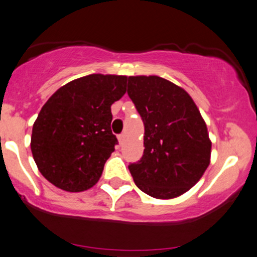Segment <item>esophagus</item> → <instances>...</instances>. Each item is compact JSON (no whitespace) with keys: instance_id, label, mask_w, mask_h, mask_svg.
Instances as JSON below:
<instances>
[{"instance_id":"34e87169","label":"esophagus","mask_w":257,"mask_h":257,"mask_svg":"<svg viewBox=\"0 0 257 257\" xmlns=\"http://www.w3.org/2000/svg\"><path fill=\"white\" fill-rule=\"evenodd\" d=\"M124 139H125V134H124V133H122V134H119V135H118V141H119V144H123V142H124Z\"/></svg>"}]
</instances>
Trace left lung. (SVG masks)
I'll return each mask as SVG.
<instances>
[{"instance_id": "8db88e82", "label": "left lung", "mask_w": 257, "mask_h": 257, "mask_svg": "<svg viewBox=\"0 0 257 257\" xmlns=\"http://www.w3.org/2000/svg\"><path fill=\"white\" fill-rule=\"evenodd\" d=\"M128 96L145 125L142 158L129 164L142 192L158 199L193 187L210 164L211 141L191 96L158 76L128 78Z\"/></svg>"}]
</instances>
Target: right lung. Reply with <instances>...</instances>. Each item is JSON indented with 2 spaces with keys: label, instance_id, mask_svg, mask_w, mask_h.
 <instances>
[{
  "label": "right lung",
  "instance_id": "right-lung-1",
  "mask_svg": "<svg viewBox=\"0 0 257 257\" xmlns=\"http://www.w3.org/2000/svg\"><path fill=\"white\" fill-rule=\"evenodd\" d=\"M125 76L89 74L61 86L33 124L31 149L46 179L69 192L92 187L115 146L111 104L125 93Z\"/></svg>",
  "mask_w": 257,
  "mask_h": 257
}]
</instances>
